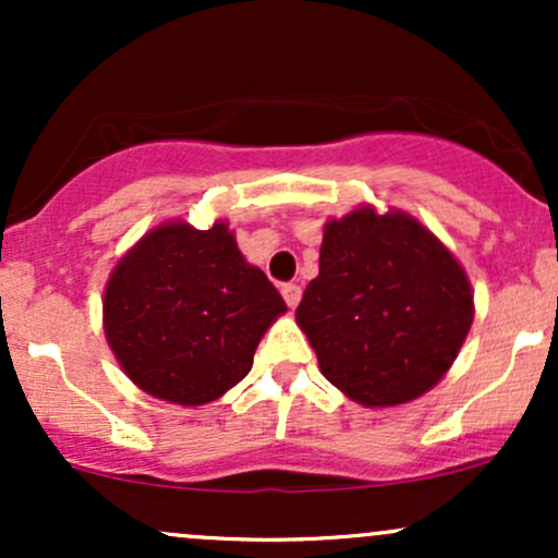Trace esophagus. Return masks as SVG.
I'll use <instances>...</instances> for the list:
<instances>
[{
    "label": "esophagus",
    "instance_id": "1",
    "mask_svg": "<svg viewBox=\"0 0 558 558\" xmlns=\"http://www.w3.org/2000/svg\"><path fill=\"white\" fill-rule=\"evenodd\" d=\"M280 293H283L286 304L291 306V310H296V304L301 301V288L296 283H286L283 288H280Z\"/></svg>",
    "mask_w": 558,
    "mask_h": 558
}]
</instances>
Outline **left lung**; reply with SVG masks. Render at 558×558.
I'll return each instance as SVG.
<instances>
[{
	"label": "left lung",
	"mask_w": 558,
	"mask_h": 558,
	"mask_svg": "<svg viewBox=\"0 0 558 558\" xmlns=\"http://www.w3.org/2000/svg\"><path fill=\"white\" fill-rule=\"evenodd\" d=\"M475 319L459 259L417 217L373 204L325 222L296 323L351 401L399 407L438 386Z\"/></svg>",
	"instance_id": "obj_1"
}]
</instances>
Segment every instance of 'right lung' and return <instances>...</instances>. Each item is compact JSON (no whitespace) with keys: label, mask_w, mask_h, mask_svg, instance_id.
Segmentation results:
<instances>
[{"label":"right lung","mask_w":558,"mask_h":558,"mask_svg":"<svg viewBox=\"0 0 558 558\" xmlns=\"http://www.w3.org/2000/svg\"><path fill=\"white\" fill-rule=\"evenodd\" d=\"M286 301L248 265L226 220H168L114 265L101 323L114 360L144 393L178 407L220 399L248 375Z\"/></svg>","instance_id":"right-lung-1"}]
</instances>
